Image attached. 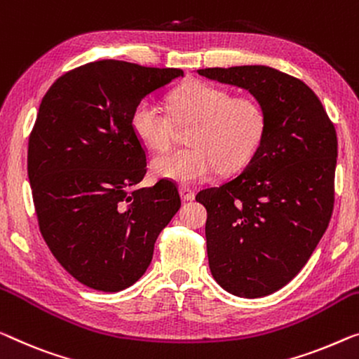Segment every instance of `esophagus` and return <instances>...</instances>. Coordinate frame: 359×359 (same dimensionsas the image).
<instances>
[{"mask_svg":"<svg viewBox=\"0 0 359 359\" xmlns=\"http://www.w3.org/2000/svg\"><path fill=\"white\" fill-rule=\"evenodd\" d=\"M180 196H182V200L191 201V200H195V191L191 190L190 187H180Z\"/></svg>","mask_w":359,"mask_h":359,"instance_id":"34e87169","label":"esophagus"}]
</instances>
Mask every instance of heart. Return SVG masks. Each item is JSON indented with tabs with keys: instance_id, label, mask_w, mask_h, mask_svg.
<instances>
[{
	"instance_id": "heart-1",
	"label": "heart",
	"mask_w": 359,
	"mask_h": 359,
	"mask_svg": "<svg viewBox=\"0 0 359 359\" xmlns=\"http://www.w3.org/2000/svg\"><path fill=\"white\" fill-rule=\"evenodd\" d=\"M169 103L170 114L145 98L130 116L133 133L153 151L172 143L174 121L191 124L187 133L190 147L170 149L151 161L156 177L191 185L211 179L217 169L232 172L247 164L263 142L267 114L255 96H232L222 87L191 82L175 90Z\"/></svg>"
}]
</instances>
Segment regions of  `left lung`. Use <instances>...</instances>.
<instances>
[{
    "label": "left lung",
    "instance_id": "obj_1",
    "mask_svg": "<svg viewBox=\"0 0 359 359\" xmlns=\"http://www.w3.org/2000/svg\"><path fill=\"white\" fill-rule=\"evenodd\" d=\"M200 76L237 85L263 103L267 127L242 172L201 190L208 211L211 274L243 298L287 285L316 250L334 211L337 132L303 80L267 66L200 69Z\"/></svg>",
    "mask_w": 359,
    "mask_h": 359
}]
</instances>
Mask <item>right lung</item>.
Here are the masks:
<instances>
[{
	"label": "right lung",
	"instance_id": "right-lung-1",
	"mask_svg": "<svg viewBox=\"0 0 359 359\" xmlns=\"http://www.w3.org/2000/svg\"><path fill=\"white\" fill-rule=\"evenodd\" d=\"M182 76L103 60L66 72L43 96L27 154L39 227L64 269L95 290L119 292L140 279L179 211L174 182L135 187L148 168L130 116Z\"/></svg>",
	"mask_w": 359,
	"mask_h": 359
}]
</instances>
